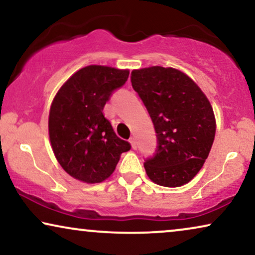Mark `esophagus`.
Instances as JSON below:
<instances>
[{
	"label": "esophagus",
	"instance_id": "1",
	"mask_svg": "<svg viewBox=\"0 0 255 255\" xmlns=\"http://www.w3.org/2000/svg\"><path fill=\"white\" fill-rule=\"evenodd\" d=\"M128 140H130L132 148H137V144H135V139H134V137H131L130 139H128Z\"/></svg>",
	"mask_w": 255,
	"mask_h": 255
}]
</instances>
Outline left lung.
<instances>
[{"mask_svg": "<svg viewBox=\"0 0 255 255\" xmlns=\"http://www.w3.org/2000/svg\"><path fill=\"white\" fill-rule=\"evenodd\" d=\"M131 83L157 133L154 154L144 163L148 178L166 187L188 183L203 167L214 140L210 102L192 79L173 68L133 70Z\"/></svg>", "mask_w": 255, "mask_h": 255, "instance_id": "8db88e82", "label": "left lung"}]
</instances>
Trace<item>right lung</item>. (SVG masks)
Wrapping results in <instances>:
<instances>
[{
  "mask_svg": "<svg viewBox=\"0 0 255 255\" xmlns=\"http://www.w3.org/2000/svg\"><path fill=\"white\" fill-rule=\"evenodd\" d=\"M128 70L89 65L63 84L49 114V137L58 163L76 179L101 183L115 171L131 144L121 139L103 114L107 102L123 87Z\"/></svg>",
  "mask_w": 255,
  "mask_h": 255,
  "instance_id": "right-lung-1",
  "label": "right lung"
}]
</instances>
